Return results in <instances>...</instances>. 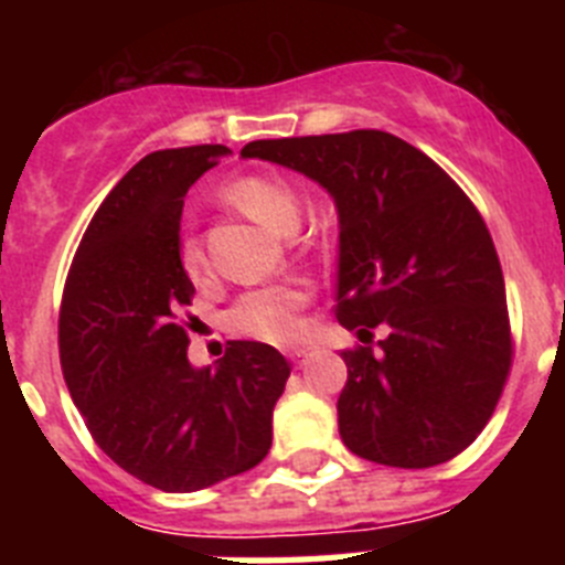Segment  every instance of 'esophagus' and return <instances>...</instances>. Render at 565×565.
Segmentation results:
<instances>
[{
  "instance_id": "1",
  "label": "esophagus",
  "mask_w": 565,
  "mask_h": 565,
  "mask_svg": "<svg viewBox=\"0 0 565 565\" xmlns=\"http://www.w3.org/2000/svg\"><path fill=\"white\" fill-rule=\"evenodd\" d=\"M308 356V348H294V351H288V359H291L294 364H302Z\"/></svg>"
}]
</instances>
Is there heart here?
<instances>
[{
    "mask_svg": "<svg viewBox=\"0 0 565 565\" xmlns=\"http://www.w3.org/2000/svg\"><path fill=\"white\" fill-rule=\"evenodd\" d=\"M223 198L239 212H246L257 223L268 226L277 234H291L299 226L302 214V201L299 192L286 174L279 172H246L237 174L223 186ZM181 268L189 279L201 282L209 277V257L203 252L201 239L194 234H186L178 248ZM308 294L306 286L299 282H279V286H266L246 291L237 297L228 308V328L239 337H252L268 344H294L306 337V311Z\"/></svg>",
    "mask_w": 565,
    "mask_h": 565,
    "instance_id": "b5f03b06",
    "label": "heart"
}]
</instances>
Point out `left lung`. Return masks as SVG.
Listing matches in <instances>:
<instances>
[{
	"label": "left lung",
	"mask_w": 565,
	"mask_h": 565,
	"mask_svg": "<svg viewBox=\"0 0 565 565\" xmlns=\"http://www.w3.org/2000/svg\"><path fill=\"white\" fill-rule=\"evenodd\" d=\"M333 194V313L362 344L342 351L339 436L359 458L424 469L481 436L512 371L501 259L476 203L433 158L382 129L252 141ZM385 337L372 348V328Z\"/></svg>",
	"instance_id": "8db88e82"
}]
</instances>
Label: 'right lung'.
<instances>
[{
  "mask_svg": "<svg viewBox=\"0 0 565 565\" xmlns=\"http://www.w3.org/2000/svg\"><path fill=\"white\" fill-rule=\"evenodd\" d=\"M223 143L161 149L104 198L82 237L58 311V356L89 436L124 472L163 492H198L271 450L274 404L291 364L263 342H228L221 367L186 359L181 212Z\"/></svg>",
  "mask_w": 565,
  "mask_h": 565,
  "instance_id": "obj_1",
  "label": "right lung"
}]
</instances>
